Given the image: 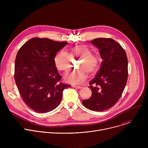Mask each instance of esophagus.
<instances>
[{
  "label": "esophagus",
  "instance_id": "34e87169",
  "mask_svg": "<svg viewBox=\"0 0 148 148\" xmlns=\"http://www.w3.org/2000/svg\"><path fill=\"white\" fill-rule=\"evenodd\" d=\"M73 87L75 88H77V89H81L82 88V87L81 86H73Z\"/></svg>",
  "mask_w": 148,
  "mask_h": 148
}]
</instances>
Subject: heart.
Segmentation results:
<instances>
[{"label": "heart", "mask_w": 148, "mask_h": 148, "mask_svg": "<svg viewBox=\"0 0 148 148\" xmlns=\"http://www.w3.org/2000/svg\"><path fill=\"white\" fill-rule=\"evenodd\" d=\"M79 59L78 70L71 71L65 75V79L72 84H79L85 80L87 73L94 74L97 72L100 66V58L96 54H91V51L84 45H77L69 49V54L64 51H58L54 57V63L56 68L62 71L69 70L71 66V60Z\"/></svg>", "instance_id": "obj_1"}]
</instances>
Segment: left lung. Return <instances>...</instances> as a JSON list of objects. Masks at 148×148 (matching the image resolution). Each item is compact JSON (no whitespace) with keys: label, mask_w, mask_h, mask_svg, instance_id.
I'll list each match as a JSON object with an SVG mask.
<instances>
[{"label":"left lung","mask_w":148,"mask_h":148,"mask_svg":"<svg viewBox=\"0 0 148 148\" xmlns=\"http://www.w3.org/2000/svg\"><path fill=\"white\" fill-rule=\"evenodd\" d=\"M90 42L99 49L103 61L90 81L91 98L82 103L91 111H103L113 107L122 94L128 79V58L122 47L112 38H98Z\"/></svg>","instance_id":"obj_1"}]
</instances>
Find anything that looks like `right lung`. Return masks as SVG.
<instances>
[{
    "label": "right lung",
    "mask_w": 148,
    "mask_h": 148,
    "mask_svg": "<svg viewBox=\"0 0 148 148\" xmlns=\"http://www.w3.org/2000/svg\"><path fill=\"white\" fill-rule=\"evenodd\" d=\"M67 45L47 38L34 37L18 50L14 64V79L20 95L27 106L38 113L55 109L62 92L70 87L60 81L54 63L57 52Z\"/></svg>",
    "instance_id": "right-lung-1"
}]
</instances>
